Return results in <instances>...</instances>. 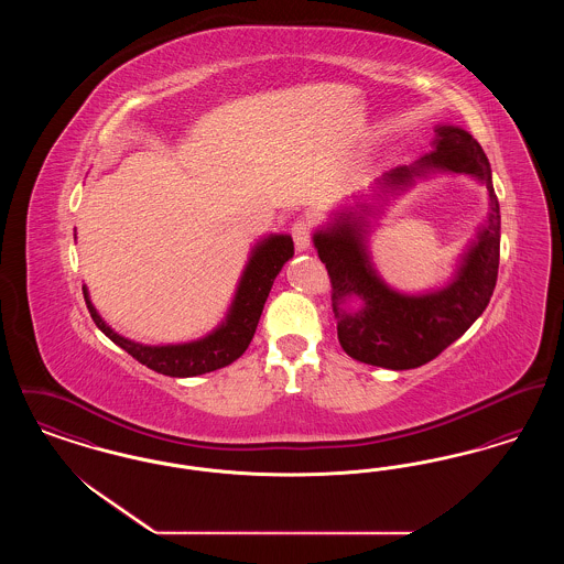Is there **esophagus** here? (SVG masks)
<instances>
[{
	"mask_svg": "<svg viewBox=\"0 0 564 564\" xmlns=\"http://www.w3.org/2000/svg\"><path fill=\"white\" fill-rule=\"evenodd\" d=\"M292 237L297 251H306L311 247V221L300 217L292 226Z\"/></svg>",
	"mask_w": 564,
	"mask_h": 564,
	"instance_id": "34e87169",
	"label": "esophagus"
}]
</instances>
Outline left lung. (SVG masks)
Here are the masks:
<instances>
[{"mask_svg":"<svg viewBox=\"0 0 564 564\" xmlns=\"http://www.w3.org/2000/svg\"><path fill=\"white\" fill-rule=\"evenodd\" d=\"M431 171L471 175L482 182L490 198V214L478 241L471 242L453 283L444 290L405 295L387 288L368 256L366 221L352 212L338 214L332 226L313 237L329 274L340 347L357 361L387 370L427 364L471 327L495 292L501 215L482 145L458 127H435L433 152L414 166L393 169L380 186L405 188ZM361 214H370L368 205H361Z\"/></svg>","mask_w":564,"mask_h":564,"instance_id":"left-lung-1","label":"left lung"}]
</instances>
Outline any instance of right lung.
Wrapping results in <instances>:
<instances>
[{"label":"right lung","mask_w":564,"mask_h":564,"mask_svg":"<svg viewBox=\"0 0 564 564\" xmlns=\"http://www.w3.org/2000/svg\"><path fill=\"white\" fill-rule=\"evenodd\" d=\"M294 256V241L288 235H272L269 239L258 242L251 251V258L242 270L241 283L228 311L226 322L214 329L209 336L186 343V345H166V347H148L133 343L120 334H116L108 323L104 322L93 306L86 285L82 288L88 313L95 325L116 343L120 349L127 350L139 364L150 370L175 378L207 375L237 361L249 347L260 315L264 311V302L270 288L283 264Z\"/></svg>","instance_id":"obj_1"}]
</instances>
